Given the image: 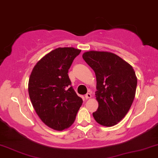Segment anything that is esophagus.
Instances as JSON below:
<instances>
[{"instance_id": "esophagus-1", "label": "esophagus", "mask_w": 158, "mask_h": 158, "mask_svg": "<svg viewBox=\"0 0 158 158\" xmlns=\"http://www.w3.org/2000/svg\"><path fill=\"white\" fill-rule=\"evenodd\" d=\"M91 98H92L91 93H87L85 94V99H86V100H87V99H89Z\"/></svg>"}]
</instances>
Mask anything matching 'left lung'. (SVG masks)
<instances>
[{"label":"left lung","instance_id":"left-lung-1","mask_svg":"<svg viewBox=\"0 0 158 158\" xmlns=\"http://www.w3.org/2000/svg\"><path fill=\"white\" fill-rule=\"evenodd\" d=\"M83 59L96 76V100L98 108L92 113L104 127H113L121 121L131 108L135 97L137 78L133 67L113 52L90 50Z\"/></svg>","mask_w":158,"mask_h":158}]
</instances>
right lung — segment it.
<instances>
[{
    "mask_svg": "<svg viewBox=\"0 0 158 158\" xmlns=\"http://www.w3.org/2000/svg\"><path fill=\"white\" fill-rule=\"evenodd\" d=\"M80 52L74 48H56L37 63L29 77L28 92L33 108L41 121L56 131L73 124L83 102L68 75Z\"/></svg>",
    "mask_w": 158,
    "mask_h": 158,
    "instance_id": "add662e5",
    "label": "right lung"
}]
</instances>
